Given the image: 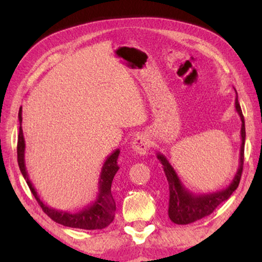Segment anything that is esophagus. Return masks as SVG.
Instances as JSON below:
<instances>
[{
  "label": "esophagus",
  "mask_w": 262,
  "mask_h": 262,
  "mask_svg": "<svg viewBox=\"0 0 262 262\" xmlns=\"http://www.w3.org/2000/svg\"><path fill=\"white\" fill-rule=\"evenodd\" d=\"M132 149L135 154L145 155L150 149V140L145 134H141L136 136L132 143Z\"/></svg>",
  "instance_id": "34e87169"
}]
</instances>
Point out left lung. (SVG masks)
<instances>
[{"label":"left lung","instance_id":"1","mask_svg":"<svg viewBox=\"0 0 262 262\" xmlns=\"http://www.w3.org/2000/svg\"><path fill=\"white\" fill-rule=\"evenodd\" d=\"M236 91V89H234ZM236 111L239 114L242 120V145L241 152H239V166L234 174L233 179L228 187L217 190V192L207 193V194H194L185 187L179 179L178 174L174 168L168 163L167 158L163 154L157 152V158L163 165V170L165 172L168 190H170V199H168V217L176 224H189L193 222L201 220L203 217L210 215L217 206L222 202L228 200L234 190L237 189L239 181L242 178L243 164H244V148H245V121H244V115L242 112L241 105L238 103V95L236 91Z\"/></svg>","mask_w":262,"mask_h":262}]
</instances>
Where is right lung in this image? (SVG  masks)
<instances>
[{"label": "right lung", "mask_w": 262, "mask_h": 262, "mask_svg": "<svg viewBox=\"0 0 262 262\" xmlns=\"http://www.w3.org/2000/svg\"><path fill=\"white\" fill-rule=\"evenodd\" d=\"M19 119V135H18V143H17V159H18L19 170L23 174L26 184L32 192L35 200L38 201L39 206L42 208L43 212H46L47 216L56 222V223L64 225L69 228L84 229V230H100L107 227L110 223H112L114 219L115 211V202L111 193V186L115 173L119 170L118 165V157L120 154V150L117 149L107 156L106 161L101 167L99 181H98V194H97L96 200L84 207L83 209L76 212H69L63 210H57L47 206L45 202L40 200L39 195L35 190L33 184L31 183L29 178L28 171L25 166V140L23 135V129H21V107L18 112Z\"/></svg>", "instance_id": "obj_1"}]
</instances>
